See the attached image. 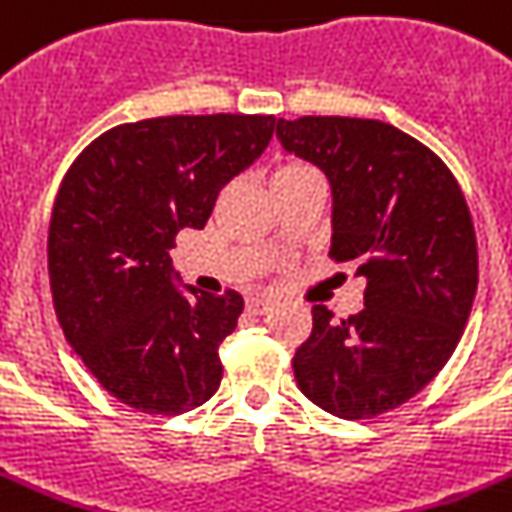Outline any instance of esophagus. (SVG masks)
Returning <instances> with one entry per match:
<instances>
[{
  "label": "esophagus",
  "instance_id": "esophagus-1",
  "mask_svg": "<svg viewBox=\"0 0 512 512\" xmlns=\"http://www.w3.org/2000/svg\"><path fill=\"white\" fill-rule=\"evenodd\" d=\"M268 309H273V299H265V296H249L247 299V312L252 315H265Z\"/></svg>",
  "mask_w": 512,
  "mask_h": 512
}]
</instances>
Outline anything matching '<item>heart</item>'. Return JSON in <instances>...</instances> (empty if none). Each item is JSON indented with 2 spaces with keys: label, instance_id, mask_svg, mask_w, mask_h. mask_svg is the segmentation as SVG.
I'll return each mask as SVG.
<instances>
[{
  "label": "heart",
  "instance_id": "1",
  "mask_svg": "<svg viewBox=\"0 0 512 512\" xmlns=\"http://www.w3.org/2000/svg\"><path fill=\"white\" fill-rule=\"evenodd\" d=\"M296 176H320V174H317L312 166H307V163H286V166H281V169L273 174V179H296Z\"/></svg>",
  "mask_w": 512,
  "mask_h": 512
}]
</instances>
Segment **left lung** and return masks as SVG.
<instances>
[{"label":"left lung","mask_w":512,"mask_h":512,"mask_svg":"<svg viewBox=\"0 0 512 512\" xmlns=\"http://www.w3.org/2000/svg\"><path fill=\"white\" fill-rule=\"evenodd\" d=\"M276 137L328 176L330 255L367 281L349 320L312 307L296 385L341 419L398 409L445 367L471 315L479 268L466 197L448 166L393 124L278 119Z\"/></svg>","instance_id":"left-lung-1"}]
</instances>
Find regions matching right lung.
I'll use <instances>...</instances> for the list:
<instances>
[{
	"instance_id": "obj_1",
	"label": "right lung",
	"mask_w": 512,
	"mask_h": 512,
	"mask_svg": "<svg viewBox=\"0 0 512 512\" xmlns=\"http://www.w3.org/2000/svg\"><path fill=\"white\" fill-rule=\"evenodd\" d=\"M276 117L119 124L75 158L54 200L49 278L64 338L117 401L174 416L221 385L218 346L244 299L182 286L169 249L203 229L226 182L263 156Z\"/></svg>"
}]
</instances>
